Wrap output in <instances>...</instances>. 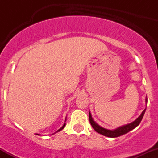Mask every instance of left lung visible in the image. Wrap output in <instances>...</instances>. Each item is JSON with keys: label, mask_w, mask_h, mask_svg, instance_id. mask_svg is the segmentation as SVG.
<instances>
[{"label": "left lung", "mask_w": 158, "mask_h": 158, "mask_svg": "<svg viewBox=\"0 0 158 158\" xmlns=\"http://www.w3.org/2000/svg\"><path fill=\"white\" fill-rule=\"evenodd\" d=\"M146 104L147 105V97L146 98ZM146 108H145V109L143 110L140 115H139L135 121L128 123V124L124 125V126H119L118 128H115V129H111V130L107 129V128H103V127L100 126L99 125H98L97 123L94 120V119L92 118L91 114H90V112L89 111L90 123V125H91L92 127L94 128V129L97 132H98L99 134H100V135H102L103 136H106V137H112V138H114V137H119V136L123 135H125V134L128 133V132H129L130 131H131V130H133L134 128H135L136 127L138 126L139 123H140L141 120H142L143 116H144L145 112H146Z\"/></svg>", "instance_id": "obj_1"}]
</instances>
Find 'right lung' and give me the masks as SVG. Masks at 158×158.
Listing matches in <instances>:
<instances>
[{
	"mask_svg": "<svg viewBox=\"0 0 158 158\" xmlns=\"http://www.w3.org/2000/svg\"><path fill=\"white\" fill-rule=\"evenodd\" d=\"M66 120H67V117H66V118H65V121H64V122H66ZM65 125H66V123H64V125H63V126H61V128H59V130H57V131H56L55 132V133L52 134V135H54V134L57 133V132H59V131H61V130H62V129H63V128H64Z\"/></svg>",
	"mask_w": 158,
	"mask_h": 158,
	"instance_id": "obj_1",
	"label": "right lung"
}]
</instances>
